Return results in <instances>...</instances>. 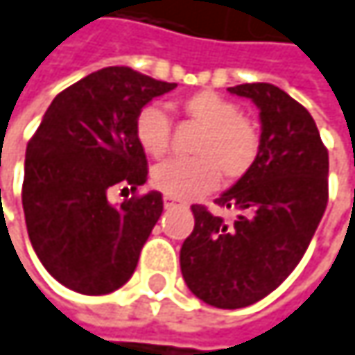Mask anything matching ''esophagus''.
<instances>
[{
	"label": "esophagus",
	"mask_w": 355,
	"mask_h": 355,
	"mask_svg": "<svg viewBox=\"0 0 355 355\" xmlns=\"http://www.w3.org/2000/svg\"><path fill=\"white\" fill-rule=\"evenodd\" d=\"M177 205H184V203H180V201H177V199H173V197L164 195V207H166V209H171V207H177Z\"/></svg>",
	"instance_id": "1"
}]
</instances>
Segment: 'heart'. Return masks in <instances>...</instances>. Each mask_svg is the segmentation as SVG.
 <instances>
[{
	"label": "heart",
	"instance_id": "1",
	"mask_svg": "<svg viewBox=\"0 0 355 355\" xmlns=\"http://www.w3.org/2000/svg\"><path fill=\"white\" fill-rule=\"evenodd\" d=\"M184 114L203 127L191 160H168L154 168L152 182L173 199H197L211 193L220 173L239 180L252 168L259 156V131L241 108L216 92H197L182 103ZM137 146L150 158H162L171 144V119L156 105H146L135 116Z\"/></svg>",
	"mask_w": 355,
	"mask_h": 355
}]
</instances>
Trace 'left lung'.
<instances>
[{"label": "left lung", "mask_w": 355, "mask_h": 355, "mask_svg": "<svg viewBox=\"0 0 355 355\" xmlns=\"http://www.w3.org/2000/svg\"><path fill=\"white\" fill-rule=\"evenodd\" d=\"M259 108V156L216 203L232 224L191 205L195 228L180 248L189 290L216 309H243L271 294L300 263L327 207L329 154L315 119L273 84L228 88Z\"/></svg>", "instance_id": "left-lung-1"}]
</instances>
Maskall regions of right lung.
Masks as SVG:
<instances>
[{
  "label": "right lung",
  "mask_w": 355,
  "mask_h": 355,
  "mask_svg": "<svg viewBox=\"0 0 355 355\" xmlns=\"http://www.w3.org/2000/svg\"><path fill=\"white\" fill-rule=\"evenodd\" d=\"M175 88L131 67H105L46 108L26 148L22 207L36 257L65 288L103 296L133 275L162 195L150 191L121 205L107 195L116 184L135 191L146 182L135 116Z\"/></svg>",
  "instance_id": "1"
}]
</instances>
